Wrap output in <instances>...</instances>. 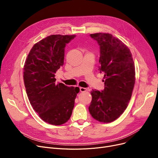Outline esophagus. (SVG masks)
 <instances>
[{"mask_svg": "<svg viewBox=\"0 0 158 158\" xmlns=\"http://www.w3.org/2000/svg\"><path fill=\"white\" fill-rule=\"evenodd\" d=\"M80 92H87V89L83 87H80Z\"/></svg>", "mask_w": 158, "mask_h": 158, "instance_id": "1", "label": "esophagus"}]
</instances>
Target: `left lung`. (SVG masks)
I'll list each match as a JSON object with an SVG mask.
<instances>
[{
    "instance_id": "8db88e82",
    "label": "left lung",
    "mask_w": 158,
    "mask_h": 158,
    "mask_svg": "<svg viewBox=\"0 0 158 158\" xmlns=\"http://www.w3.org/2000/svg\"><path fill=\"white\" fill-rule=\"evenodd\" d=\"M100 45L99 70L104 73V89H92L89 111L96 120L111 122L126 110L135 83V67L128 47L109 33L91 34Z\"/></svg>"
}]
</instances>
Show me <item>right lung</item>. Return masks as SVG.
<instances>
[{
	"mask_svg": "<svg viewBox=\"0 0 158 158\" xmlns=\"http://www.w3.org/2000/svg\"><path fill=\"white\" fill-rule=\"evenodd\" d=\"M76 35H52L35 44L23 66V81L31 105L44 122L60 126L72 115L79 88L56 83L64 63V47Z\"/></svg>",
	"mask_w": 158,
	"mask_h": 158,
	"instance_id": "obj_1",
	"label": "right lung"
}]
</instances>
